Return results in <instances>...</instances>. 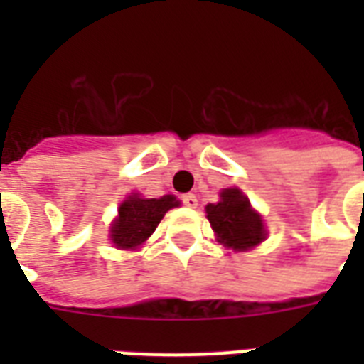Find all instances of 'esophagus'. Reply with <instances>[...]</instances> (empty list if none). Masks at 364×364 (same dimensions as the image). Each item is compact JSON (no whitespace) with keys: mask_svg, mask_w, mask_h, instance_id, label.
Returning a JSON list of instances; mask_svg holds the SVG:
<instances>
[{"mask_svg":"<svg viewBox=\"0 0 364 364\" xmlns=\"http://www.w3.org/2000/svg\"><path fill=\"white\" fill-rule=\"evenodd\" d=\"M181 202L187 205V208H196V205H198V200H196L194 194H183Z\"/></svg>","mask_w":364,"mask_h":364,"instance_id":"obj_1","label":"esophagus"}]
</instances>
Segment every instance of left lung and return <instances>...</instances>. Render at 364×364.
I'll return each instance as SVG.
<instances>
[{"mask_svg":"<svg viewBox=\"0 0 364 364\" xmlns=\"http://www.w3.org/2000/svg\"><path fill=\"white\" fill-rule=\"evenodd\" d=\"M205 213L219 242L232 249H249L264 240V225L238 188H225L221 202L205 205Z\"/></svg>","mask_w":364,"mask_h":364,"instance_id":"8db88e82","label":"left lung"}]
</instances>
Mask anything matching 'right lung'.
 <instances>
[{"label":"right lung","instance_id":"add662e5","mask_svg":"<svg viewBox=\"0 0 364 364\" xmlns=\"http://www.w3.org/2000/svg\"><path fill=\"white\" fill-rule=\"evenodd\" d=\"M179 205L176 196L166 194L162 198L130 196L119 208V219L111 227V240L117 247L136 249L154 232L168 210Z\"/></svg>","mask_w":364,"mask_h":364}]
</instances>
